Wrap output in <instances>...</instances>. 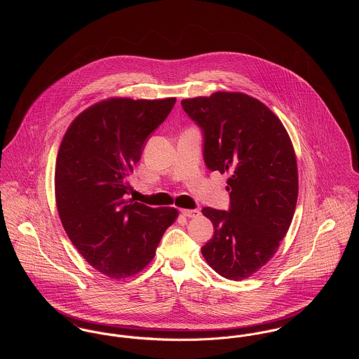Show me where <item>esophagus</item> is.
<instances>
[{
	"label": "esophagus",
	"instance_id": "34e87169",
	"mask_svg": "<svg viewBox=\"0 0 359 359\" xmlns=\"http://www.w3.org/2000/svg\"><path fill=\"white\" fill-rule=\"evenodd\" d=\"M181 212H182V215H185V217H188V218H196V217H199V214H201V211L196 210V208H194V210H191V208H184V210H181Z\"/></svg>",
	"mask_w": 359,
	"mask_h": 359
}]
</instances>
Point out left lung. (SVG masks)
<instances>
[{"label": "left lung", "instance_id": "8db88e82", "mask_svg": "<svg viewBox=\"0 0 359 359\" xmlns=\"http://www.w3.org/2000/svg\"><path fill=\"white\" fill-rule=\"evenodd\" d=\"M203 134L210 171L229 175V208L202 210L214 226L202 248L221 276L242 280L276 253L293 219L299 195L297 161L280 120L241 93H214L181 101Z\"/></svg>", "mask_w": 359, "mask_h": 359}]
</instances>
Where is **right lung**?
I'll return each mask as SVG.
<instances>
[{"label":"right lung","instance_id":"add662e5","mask_svg":"<svg viewBox=\"0 0 359 359\" xmlns=\"http://www.w3.org/2000/svg\"><path fill=\"white\" fill-rule=\"evenodd\" d=\"M174 103L175 98L102 101L74 118L60 144L55 198L62 225L86 261L111 279L144 269L178 215L172 207L127 201V177Z\"/></svg>","mask_w":359,"mask_h":359}]
</instances>
